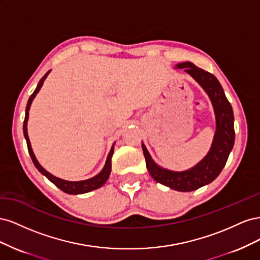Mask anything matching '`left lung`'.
I'll return each instance as SVG.
<instances>
[{
	"mask_svg": "<svg viewBox=\"0 0 260 260\" xmlns=\"http://www.w3.org/2000/svg\"><path fill=\"white\" fill-rule=\"evenodd\" d=\"M198 81L209 95L216 115V133L211 148L207 156L195 167L182 172L164 169L156 165L142 143L146 168L152 178L164 185L180 192H191L212 182L228 160L234 144V116L230 102L225 98L221 84L217 78L190 61L178 64Z\"/></svg>",
	"mask_w": 260,
	"mask_h": 260,
	"instance_id": "obj_1",
	"label": "left lung"
}]
</instances>
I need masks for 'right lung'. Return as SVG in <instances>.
Segmentation results:
<instances>
[{
	"label": "right lung",
	"instance_id": "right-lung-1",
	"mask_svg": "<svg viewBox=\"0 0 260 260\" xmlns=\"http://www.w3.org/2000/svg\"><path fill=\"white\" fill-rule=\"evenodd\" d=\"M49 74H50V70L41 78V80L39 81L36 90L30 95V98L28 100L27 106H26V116H25V120H23V136H25V139L27 141V147H28L29 155L31 157V159H32V161L35 164V166L37 167V169L40 171L42 175H44L46 178H48L52 183H54L58 188H60L62 192H65L67 194H83V193H86V192L96 190V188L101 187L102 185H103L106 182L109 175H111V170H112V156H113V153H114V148L113 147H112L111 152H109V154L107 156L106 164H105L103 170H102L98 176L93 177L91 179H88V180H83V181H74V182H73V181H66V180L56 178L55 176L51 175L50 172L46 171L41 166V165L38 162L36 156H35V154L32 152V148H31V144H30L28 132H27V121H28V116H29V109H30L31 103H32V100L37 95V93L40 91L41 86L43 84V81L45 80V78L48 77Z\"/></svg>",
	"mask_w": 260,
	"mask_h": 260
}]
</instances>
